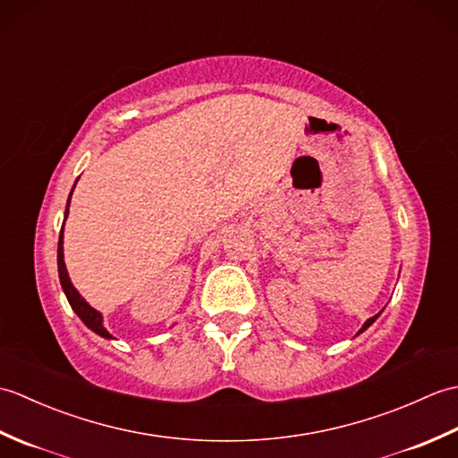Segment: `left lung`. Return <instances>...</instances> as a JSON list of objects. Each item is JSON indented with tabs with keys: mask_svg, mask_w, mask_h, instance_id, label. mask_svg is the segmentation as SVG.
<instances>
[{
	"mask_svg": "<svg viewBox=\"0 0 458 458\" xmlns=\"http://www.w3.org/2000/svg\"><path fill=\"white\" fill-rule=\"evenodd\" d=\"M376 318H377V315H374V317H372V318H368V320H366V323H364V327H362V328H360V330H358V333H364V330H366V328H368V327H369V325H372V323H374V320H376Z\"/></svg>",
	"mask_w": 458,
	"mask_h": 458,
	"instance_id": "obj_1",
	"label": "left lung"
}]
</instances>
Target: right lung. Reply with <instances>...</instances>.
I'll list each match as a JSON object with an SVG mask.
<instances>
[{"label": "right lung", "instance_id": "1", "mask_svg": "<svg viewBox=\"0 0 458 458\" xmlns=\"http://www.w3.org/2000/svg\"><path fill=\"white\" fill-rule=\"evenodd\" d=\"M71 197H72V192H71ZM68 202H71V199H68ZM66 216H68V204H66L64 218ZM63 226H64V222H63ZM56 259H58V277H61V285L64 289V295L68 299V303H71V307L74 309V313L79 315L82 323L89 328H92L96 335H100L104 338H112V335L102 325V315L96 309H92L89 303H86L79 291L74 289L71 277H68V274H66L64 254H63V230H61V236H58V258Z\"/></svg>", "mask_w": 458, "mask_h": 458}]
</instances>
